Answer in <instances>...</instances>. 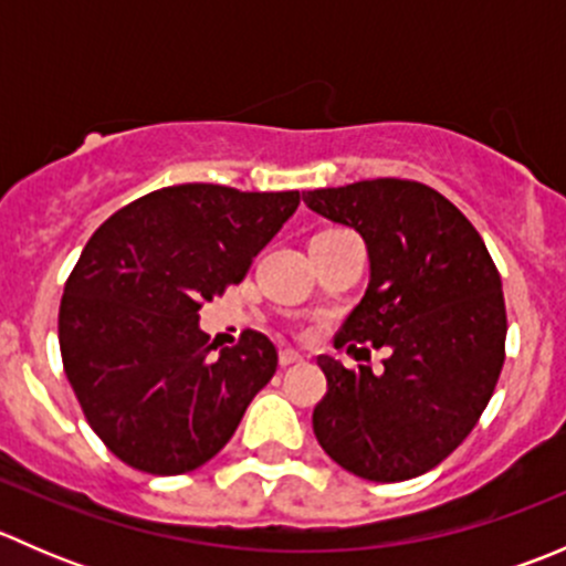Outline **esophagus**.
<instances>
[{"mask_svg": "<svg viewBox=\"0 0 566 566\" xmlns=\"http://www.w3.org/2000/svg\"><path fill=\"white\" fill-rule=\"evenodd\" d=\"M304 361V356H301L298 350H282L279 353V364H282V367H293V364H301Z\"/></svg>", "mask_w": 566, "mask_h": 566, "instance_id": "34e87169", "label": "esophagus"}]
</instances>
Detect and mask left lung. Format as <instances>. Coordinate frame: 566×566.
I'll list each match as a JSON object with an SVG mask.
<instances>
[{
  "label": "left lung",
  "mask_w": 566,
  "mask_h": 566,
  "mask_svg": "<svg viewBox=\"0 0 566 566\" xmlns=\"http://www.w3.org/2000/svg\"><path fill=\"white\" fill-rule=\"evenodd\" d=\"M304 202L361 232L369 251V287L334 347L391 350L384 375L317 358L328 380L312 413L319 447L369 482L421 476L465 441L499 384V268L471 221L424 182L378 177L306 191Z\"/></svg>",
  "instance_id": "obj_1"
}]
</instances>
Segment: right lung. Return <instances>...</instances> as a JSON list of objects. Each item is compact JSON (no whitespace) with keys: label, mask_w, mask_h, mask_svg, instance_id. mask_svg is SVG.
Listing matches in <instances>:
<instances>
[{"label":"right lung","mask_w":566,"mask_h":566,"mask_svg":"<svg viewBox=\"0 0 566 566\" xmlns=\"http://www.w3.org/2000/svg\"><path fill=\"white\" fill-rule=\"evenodd\" d=\"M298 191L158 188L95 230L60 304L62 367L95 436L125 465L177 476L224 449L279 353L260 331L210 356L199 310L243 282Z\"/></svg>","instance_id":"add662e5"}]
</instances>
